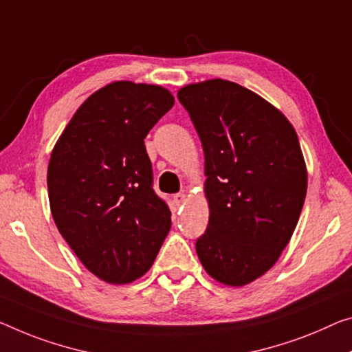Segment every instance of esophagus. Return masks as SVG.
<instances>
[{"label": "esophagus", "mask_w": 352, "mask_h": 352, "mask_svg": "<svg viewBox=\"0 0 352 352\" xmlns=\"http://www.w3.org/2000/svg\"><path fill=\"white\" fill-rule=\"evenodd\" d=\"M173 201H175L176 206H181V204L186 203V195H184V193H175V195H173Z\"/></svg>", "instance_id": "esophagus-1"}]
</instances>
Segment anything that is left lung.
Listing matches in <instances>:
<instances>
[{
  "mask_svg": "<svg viewBox=\"0 0 352 352\" xmlns=\"http://www.w3.org/2000/svg\"><path fill=\"white\" fill-rule=\"evenodd\" d=\"M204 151L208 228L197 253L210 277L242 286L261 277L288 245L307 193V170L289 121L228 80L179 89Z\"/></svg>",
  "mask_w": 352,
  "mask_h": 352,
  "instance_id": "obj_1",
  "label": "left lung"
}]
</instances>
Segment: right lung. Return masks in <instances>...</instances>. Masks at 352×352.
Returning a JSON list of instances; mask_svg holds the SVG:
<instances>
[{
	"label": "right lung",
	"instance_id": "obj_1",
	"mask_svg": "<svg viewBox=\"0 0 352 352\" xmlns=\"http://www.w3.org/2000/svg\"><path fill=\"white\" fill-rule=\"evenodd\" d=\"M173 104L160 86L110 83L83 102L53 148L47 173L53 220L104 282L142 277L170 231L171 212L153 188L144 138Z\"/></svg>",
	"mask_w": 352,
	"mask_h": 352
}]
</instances>
